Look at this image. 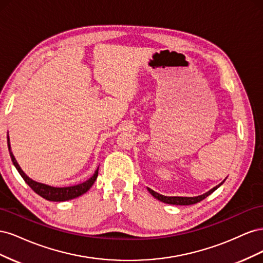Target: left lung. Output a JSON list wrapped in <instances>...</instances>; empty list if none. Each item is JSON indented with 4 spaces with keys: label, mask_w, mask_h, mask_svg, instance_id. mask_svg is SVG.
Here are the masks:
<instances>
[{
    "label": "left lung",
    "mask_w": 263,
    "mask_h": 263,
    "mask_svg": "<svg viewBox=\"0 0 263 263\" xmlns=\"http://www.w3.org/2000/svg\"><path fill=\"white\" fill-rule=\"evenodd\" d=\"M225 180H226V179H225ZM225 180L222 181L221 183H219L218 185H216L215 187H213L212 190H210L209 192L204 193L203 195H198V196H194V197H186V196H164V195H161V194H159V193L155 192L154 190H151V189H149V187H148V191H149V193H150L151 195H153L154 197L157 198V200L161 201V202H163V203H166V204H172V205H192V204H196V203H198V202L203 201L204 198H206L209 195H211L215 190H217V189L222 184V183L225 182Z\"/></svg>",
    "instance_id": "obj_1"
}]
</instances>
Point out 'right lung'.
<instances>
[{
	"instance_id": "add662e5",
	"label": "right lung",
	"mask_w": 263,
	"mask_h": 263,
	"mask_svg": "<svg viewBox=\"0 0 263 263\" xmlns=\"http://www.w3.org/2000/svg\"><path fill=\"white\" fill-rule=\"evenodd\" d=\"M7 145H9V150H10V156L12 159V162L15 165V168L18 171V173L21 174V177L24 179L27 184L30 186V189L36 192L38 195H41L42 197L46 198L47 201H52V202H65V201H69L72 200V198L81 196L82 194H84L85 192L90 190V187L93 185V183L95 182L98 178L99 174V168L98 170L94 172L93 176L86 180L83 183H80V184H77L73 186H67V187H54V186H50L44 184V183H39L36 182L34 180H31L29 177H27L25 172H24L20 164L17 163L16 159H15L12 150H11V145H10V138L7 136Z\"/></svg>"
}]
</instances>
